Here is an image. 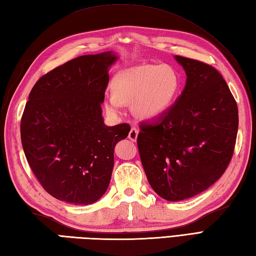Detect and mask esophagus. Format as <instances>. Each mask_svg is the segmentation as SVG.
<instances>
[{"label":"esophagus","mask_w":256,"mask_h":256,"mask_svg":"<svg viewBox=\"0 0 256 256\" xmlns=\"http://www.w3.org/2000/svg\"><path fill=\"white\" fill-rule=\"evenodd\" d=\"M138 135V130L136 128H132L131 131L128 133V138L132 140V142H136Z\"/></svg>","instance_id":"obj_1"}]
</instances>
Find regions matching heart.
<instances>
[{"label": "heart", "instance_id": "heart-1", "mask_svg": "<svg viewBox=\"0 0 256 256\" xmlns=\"http://www.w3.org/2000/svg\"><path fill=\"white\" fill-rule=\"evenodd\" d=\"M112 86L114 94L104 99L108 114L122 116L124 103L133 102L138 116L152 120L170 108L180 88V79L176 70L167 64H140L120 72Z\"/></svg>", "mask_w": 256, "mask_h": 256}]
</instances>
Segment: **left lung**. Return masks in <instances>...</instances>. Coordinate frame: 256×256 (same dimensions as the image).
Listing matches in <instances>:
<instances>
[{
	"mask_svg": "<svg viewBox=\"0 0 256 256\" xmlns=\"http://www.w3.org/2000/svg\"><path fill=\"white\" fill-rule=\"evenodd\" d=\"M186 84L158 118L142 122L138 146L148 180L168 201L204 192L222 176L234 150L238 114L218 70L182 56Z\"/></svg>",
	"mask_w": 256,
	"mask_h": 256,
	"instance_id": "1",
	"label": "left lung"
}]
</instances>
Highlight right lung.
<instances>
[{"mask_svg": "<svg viewBox=\"0 0 256 256\" xmlns=\"http://www.w3.org/2000/svg\"><path fill=\"white\" fill-rule=\"evenodd\" d=\"M112 52L84 55L37 81L20 121L26 160L46 192L74 204H91L106 194L114 146L128 138V123L108 126L101 103Z\"/></svg>", "mask_w": 256, "mask_h": 256, "instance_id": "add662e5", "label": "right lung"}]
</instances>
